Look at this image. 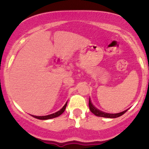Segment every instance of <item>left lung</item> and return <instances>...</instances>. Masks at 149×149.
Here are the masks:
<instances>
[{"label":"left lung","mask_w":149,"mask_h":149,"mask_svg":"<svg viewBox=\"0 0 149 149\" xmlns=\"http://www.w3.org/2000/svg\"><path fill=\"white\" fill-rule=\"evenodd\" d=\"M88 106H89V109L93 114L96 115V116L98 117H102V118H118V117L121 116L123 114L127 112V109L123 111V112H120V113H116V114H109V113H106V112H102V111L99 110L98 109H97L96 107H94V105L91 103V100L89 99V101H88Z\"/></svg>","instance_id":"1"}]
</instances>
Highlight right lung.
I'll list each match as a JSON object with an SVG mask.
<instances>
[{"label":"right lung","instance_id":"right-lung-1","mask_svg":"<svg viewBox=\"0 0 149 149\" xmlns=\"http://www.w3.org/2000/svg\"><path fill=\"white\" fill-rule=\"evenodd\" d=\"M66 106H67V102H66L65 104L64 105L63 107V108L61 109V110H59V111H58V112H55V113L51 114V115H46V116H35V115H32V116L34 117V118H37V119H39V120H49V119H52V118H56V117H58V116H60V115H62V114L64 112V111H65V108H66Z\"/></svg>","mask_w":149,"mask_h":149}]
</instances>
